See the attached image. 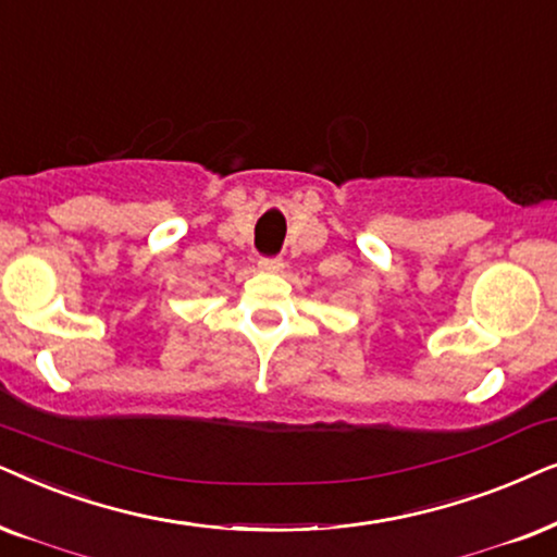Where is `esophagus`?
I'll return each mask as SVG.
<instances>
[{
    "label": "esophagus",
    "mask_w": 557,
    "mask_h": 557,
    "mask_svg": "<svg viewBox=\"0 0 557 557\" xmlns=\"http://www.w3.org/2000/svg\"><path fill=\"white\" fill-rule=\"evenodd\" d=\"M257 267H259V272H267V274H280L285 270V262L280 257H262L257 262Z\"/></svg>",
    "instance_id": "1"
}]
</instances>
